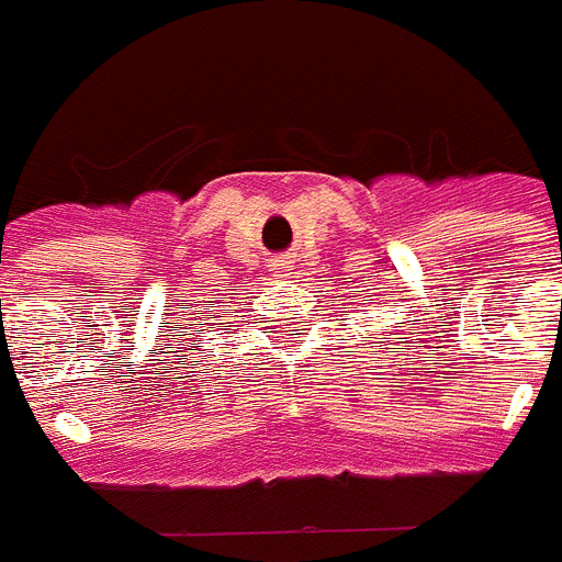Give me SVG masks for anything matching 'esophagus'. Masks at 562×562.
<instances>
[{
    "mask_svg": "<svg viewBox=\"0 0 562 562\" xmlns=\"http://www.w3.org/2000/svg\"><path fill=\"white\" fill-rule=\"evenodd\" d=\"M290 269H293L290 267V260H284V258L272 260V272H276V276H281V278L290 276Z\"/></svg>",
    "mask_w": 562,
    "mask_h": 562,
    "instance_id": "obj_1",
    "label": "esophagus"
}]
</instances>
